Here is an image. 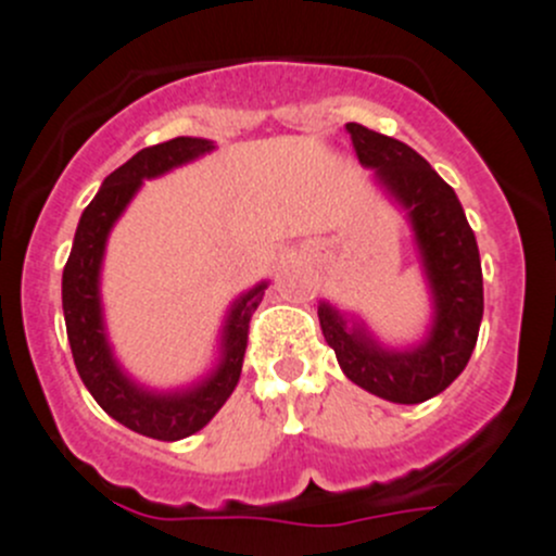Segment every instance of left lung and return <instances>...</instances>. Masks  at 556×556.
I'll return each instance as SVG.
<instances>
[{"label":"left lung","mask_w":556,"mask_h":556,"mask_svg":"<svg viewBox=\"0 0 556 556\" xmlns=\"http://www.w3.org/2000/svg\"><path fill=\"white\" fill-rule=\"evenodd\" d=\"M357 161L377 172L414 228L435 317L428 339L412 350L382 346L361 323L319 304V328L346 379L392 403H422L463 374L479 339L484 282L476 237L457 195L433 166L397 139L346 123Z\"/></svg>","instance_id":"obj_1"}]
</instances>
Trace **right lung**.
Returning a JSON list of instances; mask_svg holds the SVG:
<instances>
[{
  "mask_svg": "<svg viewBox=\"0 0 556 556\" xmlns=\"http://www.w3.org/2000/svg\"><path fill=\"white\" fill-rule=\"evenodd\" d=\"M212 148L215 144L210 139L177 137L139 150L134 159L117 166L83 212L70 261L64 266V279H61L66 336H70L72 357H75L83 384L112 419L126 425L134 433L148 435V439H188V435L199 433L231 397L233 387L242 377L250 319L263 301L266 282L247 290L233 301L226 328H223L220 363L204 382L182 392H150L134 384L121 371L110 344H106L102 301H99V268H102L106 233L115 226L128 201L134 199L142 179L159 177L174 166L188 164V161L210 153Z\"/></svg>",
  "mask_w": 556,
  "mask_h": 556,
  "instance_id": "right-lung-1",
  "label": "right lung"
}]
</instances>
